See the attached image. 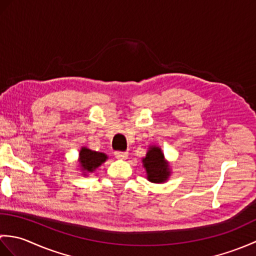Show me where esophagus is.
Here are the masks:
<instances>
[{
	"mask_svg": "<svg viewBox=\"0 0 256 256\" xmlns=\"http://www.w3.org/2000/svg\"><path fill=\"white\" fill-rule=\"evenodd\" d=\"M114 155H116V157L118 160H126L128 156V152L118 150V152H116V153H114Z\"/></svg>",
	"mask_w": 256,
	"mask_h": 256,
	"instance_id": "esophagus-1",
	"label": "esophagus"
}]
</instances>
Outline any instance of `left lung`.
<instances>
[{
    "label": "left lung",
    "mask_w": 256,
    "mask_h": 256,
    "mask_svg": "<svg viewBox=\"0 0 256 256\" xmlns=\"http://www.w3.org/2000/svg\"><path fill=\"white\" fill-rule=\"evenodd\" d=\"M143 165L148 172V179L152 182H165L170 175V170L164 160V154L156 146L150 148L146 157L143 158Z\"/></svg>",
    "instance_id": "8db88e82"
}]
</instances>
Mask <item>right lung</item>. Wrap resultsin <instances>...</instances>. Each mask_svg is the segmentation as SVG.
<instances>
[{
  "label": "right lung",
  "instance_id": "right-lung-1",
  "mask_svg": "<svg viewBox=\"0 0 256 256\" xmlns=\"http://www.w3.org/2000/svg\"><path fill=\"white\" fill-rule=\"evenodd\" d=\"M80 165L84 170L94 172L96 167H99L102 162H104L108 158L106 154L99 153V152L91 150L89 148H82L79 153Z\"/></svg>",
  "mask_w": 256,
  "mask_h": 256
}]
</instances>
